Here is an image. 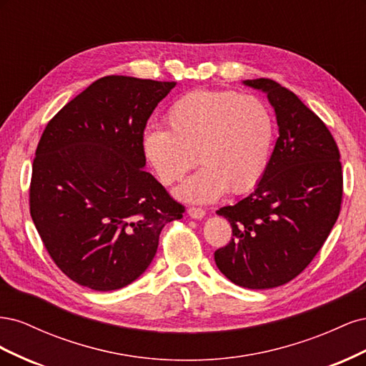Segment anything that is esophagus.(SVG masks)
<instances>
[{
  "label": "esophagus",
  "instance_id": "obj_1",
  "mask_svg": "<svg viewBox=\"0 0 366 366\" xmlns=\"http://www.w3.org/2000/svg\"><path fill=\"white\" fill-rule=\"evenodd\" d=\"M187 214H189V217L194 219H202L206 215V210H203L200 207H189L187 209Z\"/></svg>",
  "mask_w": 366,
  "mask_h": 366
}]
</instances>
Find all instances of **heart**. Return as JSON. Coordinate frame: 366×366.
I'll list each match as a JSON object with an SVG mask.
<instances>
[{
    "instance_id": "b5f03b06",
    "label": "heart",
    "mask_w": 366,
    "mask_h": 366,
    "mask_svg": "<svg viewBox=\"0 0 366 366\" xmlns=\"http://www.w3.org/2000/svg\"><path fill=\"white\" fill-rule=\"evenodd\" d=\"M166 129L148 128L142 154L169 186L198 163L175 195L184 202L210 203L227 191L242 194L257 184L267 168L274 122L259 97L234 92L195 90L183 94L164 114Z\"/></svg>"
}]
</instances>
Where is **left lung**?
Masks as SVG:
<instances>
[{"instance_id":"8db88e82","label":"left lung","mask_w":366,"mask_h":366,"mask_svg":"<svg viewBox=\"0 0 366 366\" xmlns=\"http://www.w3.org/2000/svg\"><path fill=\"white\" fill-rule=\"evenodd\" d=\"M267 96L280 137L261 180L217 214L232 241L215 252L219 272L252 290L292 281L324 246L342 202L340 154L331 132L295 93L272 79H247Z\"/></svg>"}]
</instances>
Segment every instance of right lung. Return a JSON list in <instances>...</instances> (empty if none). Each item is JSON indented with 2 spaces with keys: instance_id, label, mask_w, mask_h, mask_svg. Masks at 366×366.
Segmentation results:
<instances>
[{
  "instance_id": "right-lung-1",
  "label": "right lung",
  "mask_w": 366,
  "mask_h": 366,
  "mask_svg": "<svg viewBox=\"0 0 366 366\" xmlns=\"http://www.w3.org/2000/svg\"><path fill=\"white\" fill-rule=\"evenodd\" d=\"M175 82L105 76L42 132L30 215L54 264L79 285L117 290L148 269L166 223L184 207L145 171L140 139Z\"/></svg>"
}]
</instances>
